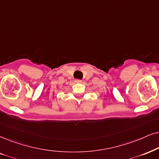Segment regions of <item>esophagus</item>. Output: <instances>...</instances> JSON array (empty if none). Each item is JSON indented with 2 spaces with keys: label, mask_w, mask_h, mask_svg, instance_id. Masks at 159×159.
<instances>
[{
  "label": "esophagus",
  "mask_w": 159,
  "mask_h": 159,
  "mask_svg": "<svg viewBox=\"0 0 159 159\" xmlns=\"http://www.w3.org/2000/svg\"><path fill=\"white\" fill-rule=\"evenodd\" d=\"M75 83L81 84V83H82V81H81V80H79V79H76V80H75Z\"/></svg>",
  "instance_id": "esophagus-1"
}]
</instances>
